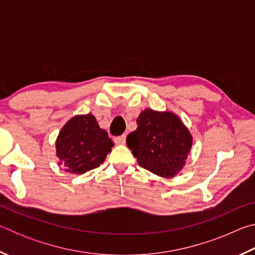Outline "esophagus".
I'll return each mask as SVG.
<instances>
[{
	"label": "esophagus",
	"mask_w": 255,
	"mask_h": 255,
	"mask_svg": "<svg viewBox=\"0 0 255 255\" xmlns=\"http://www.w3.org/2000/svg\"><path fill=\"white\" fill-rule=\"evenodd\" d=\"M115 143L117 145H124L126 143V135H122V136H118V137H115Z\"/></svg>",
	"instance_id": "1"
}]
</instances>
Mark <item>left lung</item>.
<instances>
[{
    "label": "left lung",
    "instance_id": "1",
    "mask_svg": "<svg viewBox=\"0 0 255 255\" xmlns=\"http://www.w3.org/2000/svg\"><path fill=\"white\" fill-rule=\"evenodd\" d=\"M126 141L141 167L162 178H173L184 166L192 136L173 112L145 109Z\"/></svg>",
    "mask_w": 255,
    "mask_h": 255
}]
</instances>
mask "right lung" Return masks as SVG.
Listing matches in <instances>:
<instances>
[{"instance_id": "obj_1", "label": "right lung", "mask_w": 255, "mask_h": 255, "mask_svg": "<svg viewBox=\"0 0 255 255\" xmlns=\"http://www.w3.org/2000/svg\"><path fill=\"white\" fill-rule=\"evenodd\" d=\"M112 146L108 132L88 114L75 116L64 125L56 139V155L66 172L83 174L100 166Z\"/></svg>"}]
</instances>
